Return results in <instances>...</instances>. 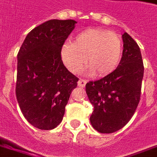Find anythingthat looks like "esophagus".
I'll return each mask as SVG.
<instances>
[{"mask_svg":"<svg viewBox=\"0 0 157 157\" xmlns=\"http://www.w3.org/2000/svg\"><path fill=\"white\" fill-rule=\"evenodd\" d=\"M77 84H78L79 86L85 87L86 86V80H83V79H79Z\"/></svg>","mask_w":157,"mask_h":157,"instance_id":"1","label":"esophagus"}]
</instances>
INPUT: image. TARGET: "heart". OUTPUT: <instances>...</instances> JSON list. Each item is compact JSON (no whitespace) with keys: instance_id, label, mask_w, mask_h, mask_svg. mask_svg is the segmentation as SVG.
<instances>
[{"instance_id":"b5f03b06","label":"heart","mask_w":157,"mask_h":157,"mask_svg":"<svg viewBox=\"0 0 157 157\" xmlns=\"http://www.w3.org/2000/svg\"><path fill=\"white\" fill-rule=\"evenodd\" d=\"M123 55V42L114 32L90 28L78 33L71 44L61 48V57L66 67L78 73L86 64V73L97 76L109 75L118 67Z\"/></svg>"}]
</instances>
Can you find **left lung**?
I'll return each mask as SVG.
<instances>
[{"label": "left lung", "mask_w": 157, "mask_h": 157, "mask_svg": "<svg viewBox=\"0 0 157 157\" xmlns=\"http://www.w3.org/2000/svg\"><path fill=\"white\" fill-rule=\"evenodd\" d=\"M122 39L123 56L116 70L86 85L94 106L90 124L101 133H112L124 128L134 114L141 96L144 74L141 51L128 33H124Z\"/></svg>", "instance_id": "obj_1"}]
</instances>
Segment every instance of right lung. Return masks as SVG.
Segmentation results:
<instances>
[{"label": "right lung", "mask_w": 157, "mask_h": 157, "mask_svg": "<svg viewBox=\"0 0 157 157\" xmlns=\"http://www.w3.org/2000/svg\"><path fill=\"white\" fill-rule=\"evenodd\" d=\"M73 20H50L32 29L17 55L16 98L26 120L41 130L62 122L78 78L66 68L61 48L73 30Z\"/></svg>", "instance_id": "add662e5"}]
</instances>
